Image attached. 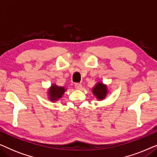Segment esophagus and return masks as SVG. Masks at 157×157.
I'll return each mask as SVG.
<instances>
[{
	"instance_id": "obj_1",
	"label": "esophagus",
	"mask_w": 157,
	"mask_h": 157,
	"mask_svg": "<svg viewBox=\"0 0 157 157\" xmlns=\"http://www.w3.org/2000/svg\"><path fill=\"white\" fill-rule=\"evenodd\" d=\"M75 88L78 90H81L82 89V85H81V83H76V84H75Z\"/></svg>"
}]
</instances>
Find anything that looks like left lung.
Returning <instances> with one entry per match:
<instances>
[{"mask_svg":"<svg viewBox=\"0 0 157 157\" xmlns=\"http://www.w3.org/2000/svg\"><path fill=\"white\" fill-rule=\"evenodd\" d=\"M92 92L98 99L102 100L106 97L107 94V86L102 83H98L95 87L92 89Z\"/></svg>","mask_w":157,"mask_h":157,"instance_id":"left-lung-1","label":"left lung"}]
</instances>
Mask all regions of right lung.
Listing matches in <instances>:
<instances>
[{
	"mask_svg": "<svg viewBox=\"0 0 157 157\" xmlns=\"http://www.w3.org/2000/svg\"><path fill=\"white\" fill-rule=\"evenodd\" d=\"M65 91L66 90L64 89V87L58 86L55 84L52 85L48 91L49 98L52 101H56L57 100H59L60 98L62 97Z\"/></svg>",
	"mask_w": 157,
	"mask_h": 157,
	"instance_id": "1",
	"label": "right lung"
}]
</instances>
